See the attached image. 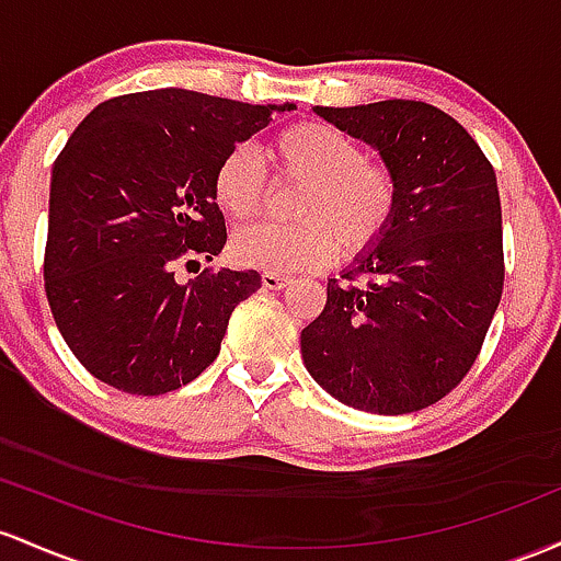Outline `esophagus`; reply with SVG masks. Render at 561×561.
<instances>
[{"label": "esophagus", "instance_id": "esophagus-1", "mask_svg": "<svg viewBox=\"0 0 561 561\" xmlns=\"http://www.w3.org/2000/svg\"><path fill=\"white\" fill-rule=\"evenodd\" d=\"M288 283L286 275H278V273H264L262 275V286L270 288V291H278V288H283Z\"/></svg>", "mask_w": 561, "mask_h": 561}]
</instances>
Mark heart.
I'll use <instances>...</instances> for the list:
<instances>
[{"label":"heart","mask_w":561,"mask_h":561,"mask_svg":"<svg viewBox=\"0 0 561 561\" xmlns=\"http://www.w3.org/2000/svg\"><path fill=\"white\" fill-rule=\"evenodd\" d=\"M275 178L301 182L291 225H256L232 238V256L267 273L320 267L336 254L357 256L387 236L400 204L389 163L368 159L363 145L329 122H297L270 140ZM214 204L232 222H249L267 198V172L247 145H232L211 174Z\"/></svg>","instance_id":"heart-1"}]
</instances>
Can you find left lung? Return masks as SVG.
Segmentation results:
<instances>
[{
    "label": "left lung",
    "mask_w": 561,
    "mask_h": 561,
    "mask_svg": "<svg viewBox=\"0 0 561 561\" xmlns=\"http://www.w3.org/2000/svg\"><path fill=\"white\" fill-rule=\"evenodd\" d=\"M314 113L379 150L400 204L379 247L329 280L301 357L344 405L421 411L463 381L499 310L506 264L493 163L456 118L421 100Z\"/></svg>",
    "instance_id": "obj_1"
}]
</instances>
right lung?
Instances as JSON below:
<instances>
[{"label": "right lung", "mask_w": 561, "mask_h": 561, "mask_svg": "<svg viewBox=\"0 0 561 561\" xmlns=\"http://www.w3.org/2000/svg\"><path fill=\"white\" fill-rule=\"evenodd\" d=\"M286 105L148 90L94 108L55 159L44 291L87 370L129 394H167L219 355L256 270H211L178 283L180 264L211 262L228 241L211 174Z\"/></svg>", "instance_id": "1"}]
</instances>
